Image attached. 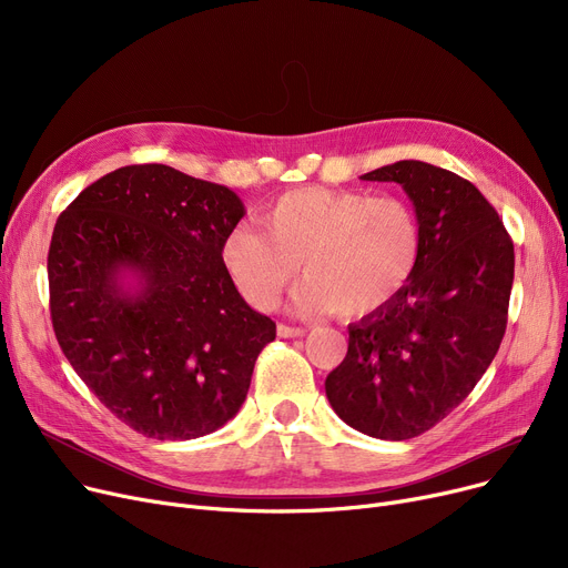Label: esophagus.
Here are the masks:
<instances>
[{"instance_id": "1", "label": "esophagus", "mask_w": 568, "mask_h": 568, "mask_svg": "<svg viewBox=\"0 0 568 568\" xmlns=\"http://www.w3.org/2000/svg\"><path fill=\"white\" fill-rule=\"evenodd\" d=\"M276 332L281 338H302L306 334V329H302V326H290V324H278Z\"/></svg>"}]
</instances>
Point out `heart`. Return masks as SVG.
Returning a JSON list of instances; mask_svg holds the SVG:
<instances>
[{"label":"heart","mask_w":568,"mask_h":568,"mask_svg":"<svg viewBox=\"0 0 568 568\" xmlns=\"http://www.w3.org/2000/svg\"><path fill=\"white\" fill-rule=\"evenodd\" d=\"M257 230L227 232L221 257L260 311H274L302 266L296 304L306 313L364 317L389 306L422 260V221L409 202L364 191L296 189L260 212Z\"/></svg>","instance_id":"b5f03b06"}]
</instances>
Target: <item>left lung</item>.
I'll return each mask as SVG.
<instances>
[{
  "instance_id": "8db88e82",
  "label": "left lung",
  "mask_w": 568,
  "mask_h": 568,
  "mask_svg": "<svg viewBox=\"0 0 568 568\" xmlns=\"http://www.w3.org/2000/svg\"><path fill=\"white\" fill-rule=\"evenodd\" d=\"M362 179L396 182L422 221L424 248L396 300L347 326L324 389L341 419L377 439H412L454 412L488 371L506 332L514 242L467 179L398 161Z\"/></svg>"
}]
</instances>
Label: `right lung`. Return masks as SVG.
I'll return each mask as SVG.
<instances>
[{"instance_id":"1","label":"right lung","mask_w":568,"mask_h":568,"mask_svg":"<svg viewBox=\"0 0 568 568\" xmlns=\"http://www.w3.org/2000/svg\"><path fill=\"white\" fill-rule=\"evenodd\" d=\"M246 214L221 184L170 165H126L57 219L50 317L80 379L119 422L154 439L219 430L246 400L276 338L221 257Z\"/></svg>"}]
</instances>
